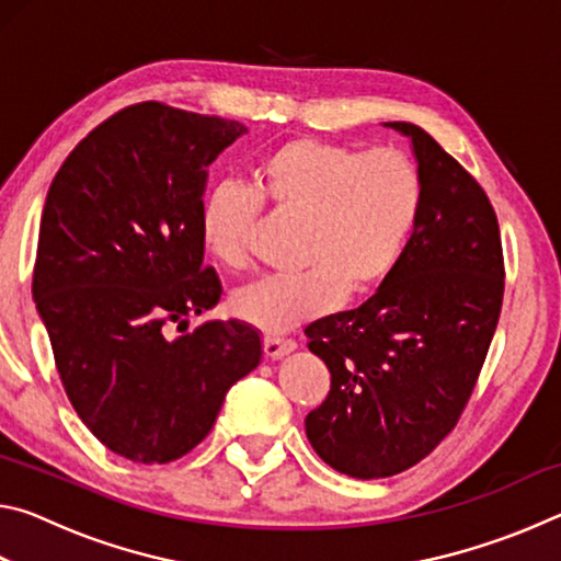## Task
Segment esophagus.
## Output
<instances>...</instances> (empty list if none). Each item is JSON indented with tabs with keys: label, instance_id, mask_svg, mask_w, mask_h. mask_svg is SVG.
Returning <instances> with one entry per match:
<instances>
[{
	"label": "esophagus",
	"instance_id": "34e87169",
	"mask_svg": "<svg viewBox=\"0 0 561 561\" xmlns=\"http://www.w3.org/2000/svg\"><path fill=\"white\" fill-rule=\"evenodd\" d=\"M262 346H264V354H267V358H282L297 348V341L282 339V336H264Z\"/></svg>",
	"mask_w": 561,
	"mask_h": 561
}]
</instances>
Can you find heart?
<instances>
[{
  "instance_id": "obj_1",
  "label": "heart",
  "mask_w": 561,
  "mask_h": 561,
  "mask_svg": "<svg viewBox=\"0 0 561 561\" xmlns=\"http://www.w3.org/2000/svg\"><path fill=\"white\" fill-rule=\"evenodd\" d=\"M254 190L220 183L201 205L205 252L225 270L252 262L262 203L301 217L299 272L264 277L232 297L244 324L267 334L327 314L344 294L376 289L396 270L421 213L423 180L398 148L360 150L294 138L270 150L252 173Z\"/></svg>"
}]
</instances>
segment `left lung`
Segmentation results:
<instances>
[{
    "label": "left lung",
    "mask_w": 561,
    "mask_h": 561,
    "mask_svg": "<svg viewBox=\"0 0 561 561\" xmlns=\"http://www.w3.org/2000/svg\"><path fill=\"white\" fill-rule=\"evenodd\" d=\"M423 180L421 213L396 270L358 309L309 324L331 374L307 415L311 448L358 480L391 478L448 435L485 364L505 294L497 215L438 140L405 121Z\"/></svg>",
    "instance_id": "8db88e82"
}]
</instances>
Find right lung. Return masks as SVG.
Segmentation results:
<instances>
[{"mask_svg":"<svg viewBox=\"0 0 561 561\" xmlns=\"http://www.w3.org/2000/svg\"><path fill=\"white\" fill-rule=\"evenodd\" d=\"M247 128L136 103L76 146L46 195L34 264L36 311L83 425L121 458L163 465L213 431L232 383L262 358L244 321H205L222 297L205 267L207 168Z\"/></svg>","mask_w":561,"mask_h":561,"instance_id":"1","label":"right lung"}]
</instances>
